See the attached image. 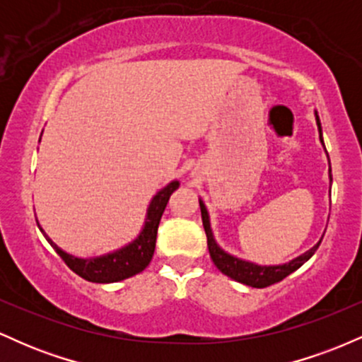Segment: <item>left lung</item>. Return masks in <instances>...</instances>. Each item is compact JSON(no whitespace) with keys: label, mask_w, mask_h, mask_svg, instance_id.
I'll use <instances>...</instances> for the list:
<instances>
[{"label":"left lung","mask_w":362,"mask_h":362,"mask_svg":"<svg viewBox=\"0 0 362 362\" xmlns=\"http://www.w3.org/2000/svg\"><path fill=\"white\" fill-rule=\"evenodd\" d=\"M317 115V114H315ZM317 126H318V132H320V141L323 144V138H322V124H320V119L317 115ZM325 148V144H323ZM327 151V149H325ZM328 156V153H327ZM330 163V160H328ZM328 173H332V170H328ZM332 180V175H330ZM199 206H201V214H202V224H204V231L207 236V248H209V255L213 259L216 267L221 271L224 276L231 277V279L242 282V284L252 286V288H267V286L276 284L288 277L291 272H294L296 269H300L306 260L317 252V248L322 243V240L315 245L313 248H310L308 252H305L303 255L296 257L294 260L288 262V264H282V265H257L253 262L238 259V257L230 255L228 252H224L218 243H216L214 236H213V230H211V223H209V213H207L204 202L199 199Z\"/></svg>","instance_id":"1"}]
</instances>
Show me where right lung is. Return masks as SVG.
<instances>
[{"label": "right lung", "mask_w": 362, "mask_h": 362, "mask_svg": "<svg viewBox=\"0 0 362 362\" xmlns=\"http://www.w3.org/2000/svg\"><path fill=\"white\" fill-rule=\"evenodd\" d=\"M178 180L170 182L167 187L158 192L153 201L149 202L146 221H144L143 230L138 235L134 242H131L126 247L119 248V250L105 253L100 257H91V259H80L74 257L71 253L64 252L62 248L57 247L56 243L45 235V231L40 228L45 240L51 243V247L57 252V255L66 262L73 272L90 282H100V284H107V282H117L124 281L127 277L136 276V274L143 272L148 267V264L153 259L156 245V233H158V224H160L161 216H163L165 207L168 204V199L175 190L178 189Z\"/></svg>", "instance_id": "add662e5"}]
</instances>
